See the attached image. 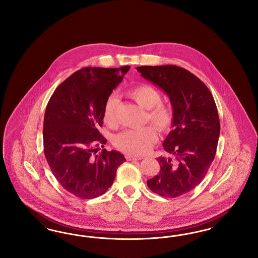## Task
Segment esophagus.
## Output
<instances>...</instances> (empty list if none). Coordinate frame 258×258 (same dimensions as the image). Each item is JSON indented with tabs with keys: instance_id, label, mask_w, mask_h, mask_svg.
<instances>
[{
	"instance_id": "1",
	"label": "esophagus",
	"mask_w": 258,
	"mask_h": 258,
	"mask_svg": "<svg viewBox=\"0 0 258 258\" xmlns=\"http://www.w3.org/2000/svg\"><path fill=\"white\" fill-rule=\"evenodd\" d=\"M142 158L141 157H135V156H126V160H132V161H135V160H141Z\"/></svg>"
}]
</instances>
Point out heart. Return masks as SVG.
<instances>
[{
    "instance_id": "b5f03b06",
    "label": "heart",
    "mask_w": 258,
    "mask_h": 258,
    "mask_svg": "<svg viewBox=\"0 0 258 258\" xmlns=\"http://www.w3.org/2000/svg\"><path fill=\"white\" fill-rule=\"evenodd\" d=\"M130 98L147 111L146 120L153 123L160 133L170 131L174 122V113L171 108L161 103L160 91L155 87L142 84L127 92ZM119 105L117 98L110 97L103 108V121L110 126L116 124V112ZM158 135L153 126H145L141 130L125 131L114 138L117 149L128 155L140 156L148 153L157 142Z\"/></svg>"
}]
</instances>
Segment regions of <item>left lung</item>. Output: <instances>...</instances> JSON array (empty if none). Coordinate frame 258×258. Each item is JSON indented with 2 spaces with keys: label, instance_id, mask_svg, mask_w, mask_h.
Listing matches in <instances>:
<instances>
[{
  "label": "left lung",
  "instance_id": "obj_1",
  "mask_svg": "<svg viewBox=\"0 0 258 258\" xmlns=\"http://www.w3.org/2000/svg\"><path fill=\"white\" fill-rule=\"evenodd\" d=\"M168 96L174 113L172 131L163 141L171 157H160L159 175L147 181L160 197H181L202 182L216 156L221 125L214 98L206 85L177 66L136 68Z\"/></svg>",
  "mask_w": 258,
  "mask_h": 258
}]
</instances>
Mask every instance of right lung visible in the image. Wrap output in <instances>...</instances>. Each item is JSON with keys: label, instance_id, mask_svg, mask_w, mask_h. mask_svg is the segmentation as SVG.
Masks as SVG:
<instances>
[{"label": "right lung", "instance_id": "1", "mask_svg": "<svg viewBox=\"0 0 258 258\" xmlns=\"http://www.w3.org/2000/svg\"><path fill=\"white\" fill-rule=\"evenodd\" d=\"M128 66L120 69L84 68L72 74L50 98L43 122L44 155L61 186L76 197L91 199L113 184L125 159L105 149L99 133L103 108Z\"/></svg>", "mask_w": 258, "mask_h": 258}]
</instances>
